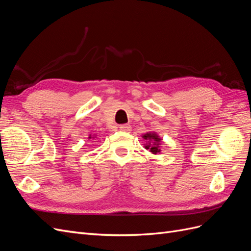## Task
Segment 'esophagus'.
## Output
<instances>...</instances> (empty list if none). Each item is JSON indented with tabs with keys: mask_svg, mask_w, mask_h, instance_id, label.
Wrapping results in <instances>:
<instances>
[{
	"mask_svg": "<svg viewBox=\"0 0 251 251\" xmlns=\"http://www.w3.org/2000/svg\"><path fill=\"white\" fill-rule=\"evenodd\" d=\"M131 126L130 125H121L119 126V130L123 132H131Z\"/></svg>",
	"mask_w": 251,
	"mask_h": 251,
	"instance_id": "obj_1",
	"label": "esophagus"
}]
</instances>
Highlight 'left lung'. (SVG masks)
<instances>
[{
	"label": "left lung",
	"instance_id": "obj_1",
	"mask_svg": "<svg viewBox=\"0 0 251 251\" xmlns=\"http://www.w3.org/2000/svg\"><path fill=\"white\" fill-rule=\"evenodd\" d=\"M142 137H143V139L151 141V143L150 142L148 146L146 147V149H148V150L150 149V151L153 154H158L159 151H160V149H159V141H160L161 139L159 138L156 134H154V133H148L146 135H143Z\"/></svg>",
	"mask_w": 251,
	"mask_h": 251
}]
</instances>
